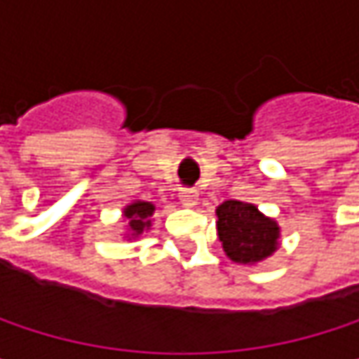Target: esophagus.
I'll return each mask as SVG.
<instances>
[{
	"instance_id": "1",
	"label": "esophagus",
	"mask_w": 359,
	"mask_h": 359,
	"mask_svg": "<svg viewBox=\"0 0 359 359\" xmlns=\"http://www.w3.org/2000/svg\"><path fill=\"white\" fill-rule=\"evenodd\" d=\"M179 199L182 205L193 208V205L197 203V199H199V191H197V189H180Z\"/></svg>"
}]
</instances>
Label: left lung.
Instances as JSON below:
<instances>
[{"label":"left lung","instance_id":"obj_1","mask_svg":"<svg viewBox=\"0 0 359 359\" xmlns=\"http://www.w3.org/2000/svg\"><path fill=\"white\" fill-rule=\"evenodd\" d=\"M216 216L218 239L233 262L255 264L278 248V224L264 216L253 203L229 199L216 208Z\"/></svg>","mask_w":359,"mask_h":359}]
</instances>
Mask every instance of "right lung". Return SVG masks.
I'll list each match as a JSON object with an SVG mask.
<instances>
[{"instance_id": "right-lung-1", "label": "right lung", "mask_w": 359, "mask_h": 359, "mask_svg": "<svg viewBox=\"0 0 359 359\" xmlns=\"http://www.w3.org/2000/svg\"><path fill=\"white\" fill-rule=\"evenodd\" d=\"M156 205L151 201H133L130 205L124 208V218L128 224V231L133 237H139L143 231L151 226V216H154Z\"/></svg>"}]
</instances>
